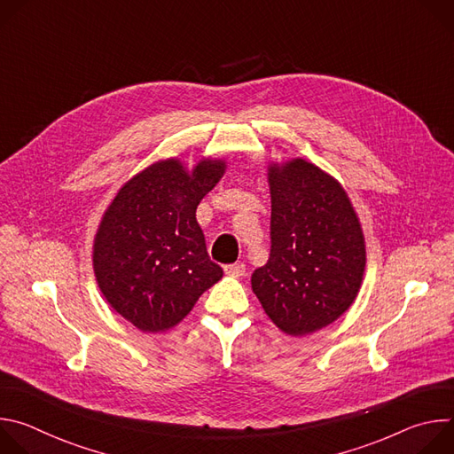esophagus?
<instances>
[{"instance_id":"1","label":"esophagus","mask_w":454,"mask_h":454,"mask_svg":"<svg viewBox=\"0 0 454 454\" xmlns=\"http://www.w3.org/2000/svg\"><path fill=\"white\" fill-rule=\"evenodd\" d=\"M224 273H226V275H233V277H242V275L246 273V264H244V262L226 264V266H224Z\"/></svg>"}]
</instances>
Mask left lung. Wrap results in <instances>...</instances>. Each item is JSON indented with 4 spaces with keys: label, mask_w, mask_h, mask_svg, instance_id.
Wrapping results in <instances>:
<instances>
[{
    "label": "left lung",
    "mask_w": 454,
    "mask_h": 454,
    "mask_svg": "<svg viewBox=\"0 0 454 454\" xmlns=\"http://www.w3.org/2000/svg\"><path fill=\"white\" fill-rule=\"evenodd\" d=\"M271 251L251 287L275 325L305 336L356 300L366 251L347 192L305 160L270 167Z\"/></svg>",
    "instance_id": "8db88e82"
}]
</instances>
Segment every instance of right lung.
<instances>
[{
  "mask_svg": "<svg viewBox=\"0 0 454 454\" xmlns=\"http://www.w3.org/2000/svg\"><path fill=\"white\" fill-rule=\"evenodd\" d=\"M224 168L219 160H203L192 172L177 160L158 161L127 181L104 214L95 277L111 307L140 331L174 327L221 280L196 210Z\"/></svg>",
  "mask_w": 454,
  "mask_h": 454,
  "instance_id": "add662e5",
  "label": "right lung"
}]
</instances>
